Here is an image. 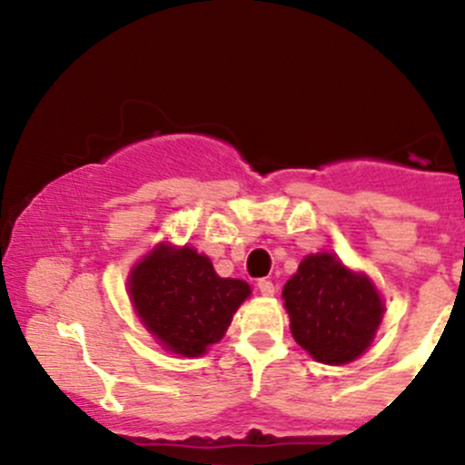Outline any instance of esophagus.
<instances>
[{
	"instance_id": "34e87169",
	"label": "esophagus",
	"mask_w": 465,
	"mask_h": 465,
	"mask_svg": "<svg viewBox=\"0 0 465 465\" xmlns=\"http://www.w3.org/2000/svg\"><path fill=\"white\" fill-rule=\"evenodd\" d=\"M258 291L262 292L264 297H273V295H275L273 282H271V280H260V282H258Z\"/></svg>"
}]
</instances>
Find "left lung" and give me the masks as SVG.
Returning <instances> with one entry per match:
<instances>
[{
    "label": "left lung",
    "mask_w": 465,
    "mask_h": 465,
    "mask_svg": "<svg viewBox=\"0 0 465 465\" xmlns=\"http://www.w3.org/2000/svg\"><path fill=\"white\" fill-rule=\"evenodd\" d=\"M282 297L297 343L328 365L359 359L382 319L381 295L371 282L330 253L303 258Z\"/></svg>",
    "instance_id": "left-lung-1"
}]
</instances>
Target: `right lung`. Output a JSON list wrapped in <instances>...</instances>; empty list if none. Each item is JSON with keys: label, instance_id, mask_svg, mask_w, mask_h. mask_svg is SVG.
Instances as JSON below:
<instances>
[{"label": "right lung", "instance_id": "add662e5", "mask_svg": "<svg viewBox=\"0 0 465 465\" xmlns=\"http://www.w3.org/2000/svg\"><path fill=\"white\" fill-rule=\"evenodd\" d=\"M129 292L143 325L163 348L201 356L221 341L251 288L242 280L218 277L210 258L194 249L162 244L133 269Z\"/></svg>", "mask_w": 465, "mask_h": 465}]
</instances>
